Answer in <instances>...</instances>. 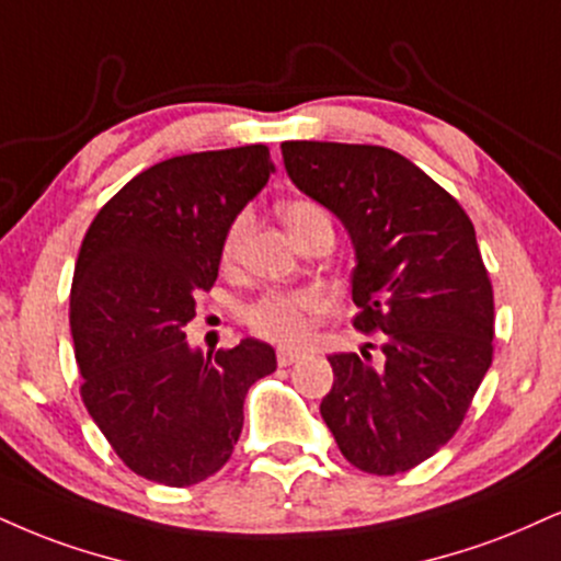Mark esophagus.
I'll return each instance as SVG.
<instances>
[{"label": "esophagus", "mask_w": 561, "mask_h": 561, "mask_svg": "<svg viewBox=\"0 0 561 561\" xmlns=\"http://www.w3.org/2000/svg\"><path fill=\"white\" fill-rule=\"evenodd\" d=\"M302 355H306V350H300V347H279V350H276V360H279V366H293V363H298Z\"/></svg>", "instance_id": "esophagus-1"}]
</instances>
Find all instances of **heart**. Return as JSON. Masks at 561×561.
Here are the masks:
<instances>
[{
	"label": "heart",
	"instance_id": "b5f03b06",
	"mask_svg": "<svg viewBox=\"0 0 561 561\" xmlns=\"http://www.w3.org/2000/svg\"><path fill=\"white\" fill-rule=\"evenodd\" d=\"M282 219L293 232V238L319 219H329L327 211L313 201H289L282 206ZM253 227V214L240 211L229 221L225 242H221V259L234 263L245 248L248 234ZM319 308V293L316 289H295V293H268L259 302L248 308V323L255 334L276 342H295L306 334L308 313Z\"/></svg>",
	"mask_w": 561,
	"mask_h": 561
}]
</instances>
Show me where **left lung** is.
<instances>
[{
  "label": "left lung",
  "mask_w": 561,
  "mask_h": 561,
  "mask_svg": "<svg viewBox=\"0 0 561 561\" xmlns=\"http://www.w3.org/2000/svg\"><path fill=\"white\" fill-rule=\"evenodd\" d=\"M285 170L329 208L355 251V329L383 332L381 363L329 355L321 417L347 462L415 468L460 428L491 366L494 293L473 221L421 167L381 146L287 140Z\"/></svg>",
  "instance_id": "left-lung-1"
}]
</instances>
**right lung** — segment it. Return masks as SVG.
Wrapping results in <instances>:
<instances>
[{
	"label": "right lung",
	"mask_w": 561,
	"mask_h": 561,
	"mask_svg": "<svg viewBox=\"0 0 561 561\" xmlns=\"http://www.w3.org/2000/svg\"><path fill=\"white\" fill-rule=\"evenodd\" d=\"M272 172L266 146L159 161L101 208L80 245L70 295L80 394L119 460L153 483L214 476L240 438L248 389L276 370L274 347L253 336L208 357L185 340L229 221Z\"/></svg>",
	"instance_id": "obj_1"
}]
</instances>
